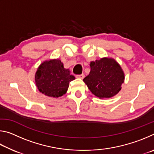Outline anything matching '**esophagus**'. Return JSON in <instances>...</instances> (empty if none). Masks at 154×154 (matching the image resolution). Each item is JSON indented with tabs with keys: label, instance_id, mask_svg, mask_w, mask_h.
I'll use <instances>...</instances> for the list:
<instances>
[{
	"label": "esophagus",
	"instance_id": "obj_1",
	"mask_svg": "<svg viewBox=\"0 0 154 154\" xmlns=\"http://www.w3.org/2000/svg\"><path fill=\"white\" fill-rule=\"evenodd\" d=\"M77 78H79V79H83L85 77V75L84 74H81V75H77L76 76Z\"/></svg>",
	"mask_w": 154,
	"mask_h": 154
}]
</instances>
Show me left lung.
Instances as JSON below:
<instances>
[{
	"instance_id": "left-lung-1",
	"label": "left lung",
	"mask_w": 154,
	"mask_h": 154,
	"mask_svg": "<svg viewBox=\"0 0 154 154\" xmlns=\"http://www.w3.org/2000/svg\"><path fill=\"white\" fill-rule=\"evenodd\" d=\"M90 74L83 82L93 94L100 98H111L121 90L124 74L115 60L104 58L90 63Z\"/></svg>"
}]
</instances>
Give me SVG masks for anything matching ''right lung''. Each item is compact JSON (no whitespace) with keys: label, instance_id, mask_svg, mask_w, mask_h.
Wrapping results in <instances>:
<instances>
[{"label":"right lung","instance_id":"right-lung-1","mask_svg":"<svg viewBox=\"0 0 154 154\" xmlns=\"http://www.w3.org/2000/svg\"><path fill=\"white\" fill-rule=\"evenodd\" d=\"M75 79L69 70L64 69L60 60L44 62L35 74V82L38 90L46 96L54 98L64 94L69 83Z\"/></svg>","mask_w":154,"mask_h":154}]
</instances>
